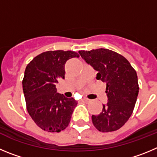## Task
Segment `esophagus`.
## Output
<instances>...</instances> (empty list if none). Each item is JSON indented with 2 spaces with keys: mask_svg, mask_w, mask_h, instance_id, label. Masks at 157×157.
<instances>
[{
  "mask_svg": "<svg viewBox=\"0 0 157 157\" xmlns=\"http://www.w3.org/2000/svg\"><path fill=\"white\" fill-rule=\"evenodd\" d=\"M83 101H90V100H89L88 98H83Z\"/></svg>",
  "mask_w": 157,
  "mask_h": 157,
  "instance_id": "obj_1",
  "label": "esophagus"
}]
</instances>
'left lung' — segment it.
<instances>
[{"instance_id": "1", "label": "left lung", "mask_w": 157, "mask_h": 157, "mask_svg": "<svg viewBox=\"0 0 157 157\" xmlns=\"http://www.w3.org/2000/svg\"><path fill=\"white\" fill-rule=\"evenodd\" d=\"M84 61L98 71L97 80L106 84L108 102L101 112L92 115L94 126L101 132L120 129L133 113L138 94L135 70L124 56L105 48L79 51Z\"/></svg>"}]
</instances>
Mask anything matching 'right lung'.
I'll return each instance as SVG.
<instances>
[{
  "label": "right lung",
  "instance_id": "add662e5",
  "mask_svg": "<svg viewBox=\"0 0 157 157\" xmlns=\"http://www.w3.org/2000/svg\"><path fill=\"white\" fill-rule=\"evenodd\" d=\"M79 55L71 51H49L38 55L27 65L22 89L29 116L48 132L66 129L77 105L73 98L57 92L56 84L65 79V64Z\"/></svg>",
  "mask_w": 157,
  "mask_h": 157
}]
</instances>
